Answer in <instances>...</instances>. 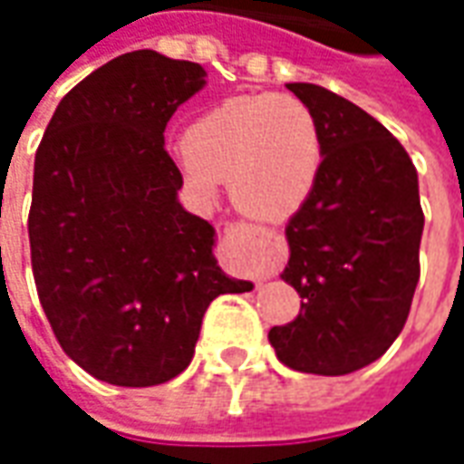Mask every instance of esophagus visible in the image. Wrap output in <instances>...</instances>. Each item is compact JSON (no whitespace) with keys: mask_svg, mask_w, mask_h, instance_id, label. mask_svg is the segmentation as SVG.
I'll list each match as a JSON object with an SVG mask.
<instances>
[{"mask_svg":"<svg viewBox=\"0 0 464 464\" xmlns=\"http://www.w3.org/2000/svg\"><path fill=\"white\" fill-rule=\"evenodd\" d=\"M228 236H233L236 241V251H233V258L238 263V268L246 276H253L261 281L268 266H271V253L273 246H276V236L273 233H266L261 228H253V226H246V223H236L228 228Z\"/></svg>","mask_w":464,"mask_h":464,"instance_id":"1","label":"esophagus"}]
</instances>
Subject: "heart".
Masks as SVG:
<instances>
[{"instance_id":"b5f03b06","label":"heart","mask_w":464,"mask_h":464,"mask_svg":"<svg viewBox=\"0 0 464 464\" xmlns=\"http://www.w3.org/2000/svg\"><path fill=\"white\" fill-rule=\"evenodd\" d=\"M323 163L318 119L293 94H246L203 111L183 133L176 169L186 188L213 201L228 181L246 216L281 223L311 198Z\"/></svg>"}]
</instances>
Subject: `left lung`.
Instances as JSON below:
<instances>
[{
  "instance_id": "1",
  "label": "left lung",
  "mask_w": 464,
  "mask_h": 464,
  "mask_svg": "<svg viewBox=\"0 0 464 464\" xmlns=\"http://www.w3.org/2000/svg\"><path fill=\"white\" fill-rule=\"evenodd\" d=\"M318 119L323 163L311 198L285 226L281 278L301 313L268 341L283 365L348 375L375 362L408 321L420 278L418 171L392 133L348 99L285 84Z\"/></svg>"
}]
</instances>
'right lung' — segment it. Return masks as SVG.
Segmentation results:
<instances>
[{
    "label": "right lung",
    "instance_id": "right-lung-1",
    "mask_svg": "<svg viewBox=\"0 0 464 464\" xmlns=\"http://www.w3.org/2000/svg\"><path fill=\"white\" fill-rule=\"evenodd\" d=\"M203 86L201 64L116 56L59 102L36 149L39 303L66 355L111 385L176 378L213 298L253 291L221 271L216 231L179 203L183 179L163 149L173 111Z\"/></svg>",
    "mask_w": 464,
    "mask_h": 464
}]
</instances>
